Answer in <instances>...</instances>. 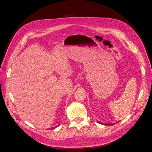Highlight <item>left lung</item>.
<instances>
[{"mask_svg":"<svg viewBox=\"0 0 152 152\" xmlns=\"http://www.w3.org/2000/svg\"><path fill=\"white\" fill-rule=\"evenodd\" d=\"M107 125H108H108H110V124H107Z\"/></svg>","mask_w":152,"mask_h":152,"instance_id":"obj_1","label":"left lung"}]
</instances>
